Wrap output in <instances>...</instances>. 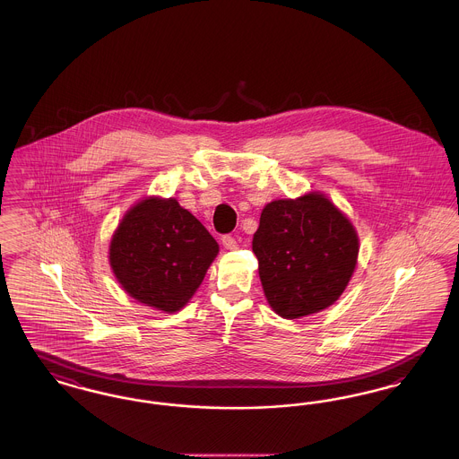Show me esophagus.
<instances>
[{"instance_id":"34e87169","label":"esophagus","mask_w":459,"mask_h":459,"mask_svg":"<svg viewBox=\"0 0 459 459\" xmlns=\"http://www.w3.org/2000/svg\"><path fill=\"white\" fill-rule=\"evenodd\" d=\"M221 244H223V247L229 249V251L238 249V240H236V238H232V236H223V238H221Z\"/></svg>"}]
</instances>
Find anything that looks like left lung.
Masks as SVG:
<instances>
[{
  "instance_id": "1",
  "label": "left lung",
  "mask_w": 459,
  "mask_h": 459,
  "mask_svg": "<svg viewBox=\"0 0 459 459\" xmlns=\"http://www.w3.org/2000/svg\"><path fill=\"white\" fill-rule=\"evenodd\" d=\"M253 253L268 305L294 320L341 298L358 263L359 239L351 220L324 193L313 191L263 208Z\"/></svg>"
}]
</instances>
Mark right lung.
<instances>
[{"mask_svg":"<svg viewBox=\"0 0 459 459\" xmlns=\"http://www.w3.org/2000/svg\"><path fill=\"white\" fill-rule=\"evenodd\" d=\"M219 249L175 197L148 196L120 220L108 260L115 279L137 303L175 313L195 296Z\"/></svg>","mask_w":459,"mask_h":459,"instance_id":"add662e5","label":"right lung"}]
</instances>
